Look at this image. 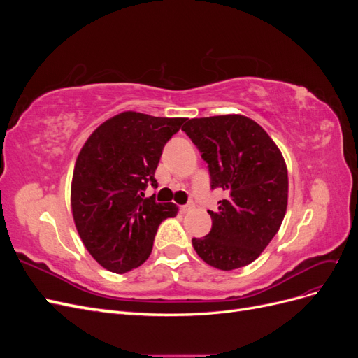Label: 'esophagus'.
Listing matches in <instances>:
<instances>
[{"label": "esophagus", "mask_w": 358, "mask_h": 358, "mask_svg": "<svg viewBox=\"0 0 358 358\" xmlns=\"http://www.w3.org/2000/svg\"><path fill=\"white\" fill-rule=\"evenodd\" d=\"M194 208L191 204H183V206H180V212L182 213H188V212H191Z\"/></svg>", "instance_id": "34e87169"}]
</instances>
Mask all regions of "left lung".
Wrapping results in <instances>:
<instances>
[{"mask_svg":"<svg viewBox=\"0 0 358 358\" xmlns=\"http://www.w3.org/2000/svg\"><path fill=\"white\" fill-rule=\"evenodd\" d=\"M209 164L212 189L225 199L208 210L210 233L192 239L204 263L220 270L251 264L278 233L288 204V170L279 148L251 117H194L182 127Z\"/></svg>","mask_w":358,"mask_h":358,"instance_id":"1","label":"left lung"}]
</instances>
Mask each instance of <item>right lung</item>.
<instances>
[{
	"label": "right lung",
	"instance_id": "add662e5",
	"mask_svg": "<svg viewBox=\"0 0 358 358\" xmlns=\"http://www.w3.org/2000/svg\"><path fill=\"white\" fill-rule=\"evenodd\" d=\"M185 117H157L127 110L107 119L76 159L71 213L80 239L96 263L113 273L142 266L152 252L158 225L179 208L145 197L162 148Z\"/></svg>",
	"mask_w": 358,
	"mask_h": 358
}]
</instances>
